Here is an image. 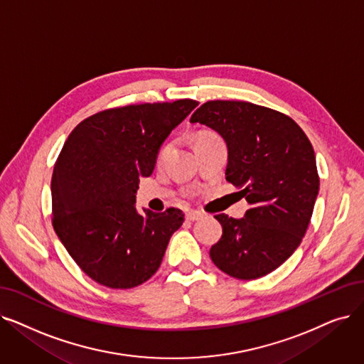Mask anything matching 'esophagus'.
Returning a JSON list of instances; mask_svg holds the SVG:
<instances>
[{
	"label": "esophagus",
	"instance_id": "34e87169",
	"mask_svg": "<svg viewBox=\"0 0 364 364\" xmlns=\"http://www.w3.org/2000/svg\"><path fill=\"white\" fill-rule=\"evenodd\" d=\"M202 217H203V214L199 213V211H188V213L186 214V218H187L188 221H196V220H200Z\"/></svg>",
	"mask_w": 364,
	"mask_h": 364
}]
</instances>
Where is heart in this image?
Listing matches in <instances>:
<instances>
[{
  "label": "heart",
  "mask_w": 364,
  "mask_h": 364,
  "mask_svg": "<svg viewBox=\"0 0 364 364\" xmlns=\"http://www.w3.org/2000/svg\"><path fill=\"white\" fill-rule=\"evenodd\" d=\"M210 136H215L214 134H210V132H203V134H200L199 136H198V139L196 141H199V139H203V138H210ZM171 147H172V144L171 143H165L162 147H161V150H159V153H157V162H162V161H165V157L169 154V151H171Z\"/></svg>",
  "instance_id": "b5f03b06"
}]
</instances>
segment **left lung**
Instances as JSON below:
<instances>
[{
	"label": "left lung",
	"instance_id": "left-lung-1",
	"mask_svg": "<svg viewBox=\"0 0 364 364\" xmlns=\"http://www.w3.org/2000/svg\"><path fill=\"white\" fill-rule=\"evenodd\" d=\"M228 144L226 180L250 203L242 218L217 214L223 235L214 264L238 279L275 271L302 242L320 177L311 141L289 116L245 101H208L191 117Z\"/></svg>",
	"mask_w": 364,
	"mask_h": 364
}]
</instances>
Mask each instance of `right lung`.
<instances>
[{
	"mask_svg": "<svg viewBox=\"0 0 364 364\" xmlns=\"http://www.w3.org/2000/svg\"><path fill=\"white\" fill-rule=\"evenodd\" d=\"M193 100L108 108L78 123L52 177V223L80 269L109 289H132L154 275L184 221L178 208L138 214L139 177H149L171 131Z\"/></svg>",
	"mask_w": 364,
	"mask_h": 364,
	"instance_id": "obj_1",
	"label": "right lung"
}]
</instances>
